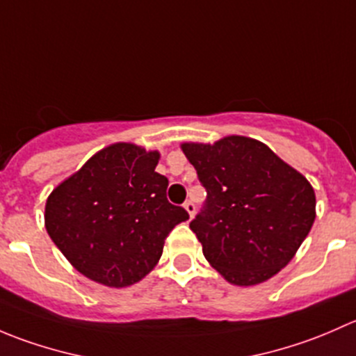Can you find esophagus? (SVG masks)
<instances>
[{
	"mask_svg": "<svg viewBox=\"0 0 356 356\" xmlns=\"http://www.w3.org/2000/svg\"><path fill=\"white\" fill-rule=\"evenodd\" d=\"M184 208H186V211H188V213H189V217L193 218V215H195V211H196V204L193 203V201H186Z\"/></svg>",
	"mask_w": 356,
	"mask_h": 356,
	"instance_id": "1",
	"label": "esophagus"
}]
</instances>
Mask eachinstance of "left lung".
<instances>
[{
	"label": "left lung",
	"mask_w": 356,
	"mask_h": 356,
	"mask_svg": "<svg viewBox=\"0 0 356 356\" xmlns=\"http://www.w3.org/2000/svg\"><path fill=\"white\" fill-rule=\"evenodd\" d=\"M181 148L207 189L189 227L211 267L236 286L260 284L284 268L314 225L310 182L245 136Z\"/></svg>",
	"instance_id": "left-lung-1"
}]
</instances>
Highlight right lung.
<instances>
[{"instance_id": "1", "label": "right lung", "mask_w": 356, "mask_h": 356, "mask_svg": "<svg viewBox=\"0 0 356 356\" xmlns=\"http://www.w3.org/2000/svg\"><path fill=\"white\" fill-rule=\"evenodd\" d=\"M160 153L115 143L53 189L44 225L82 275L110 288L153 270L165 238L189 213L168 203V179L155 172Z\"/></svg>"}]
</instances>
